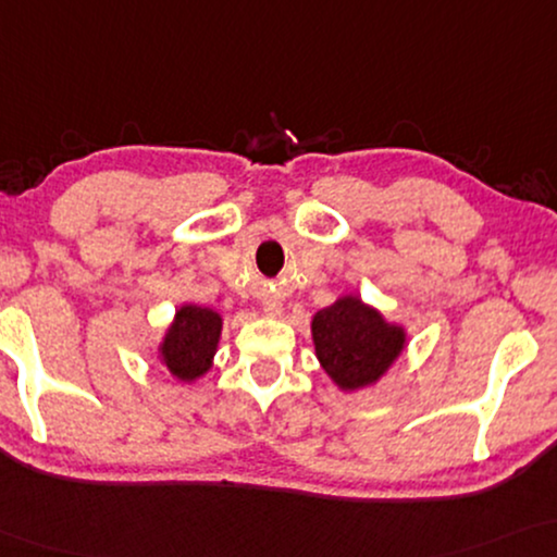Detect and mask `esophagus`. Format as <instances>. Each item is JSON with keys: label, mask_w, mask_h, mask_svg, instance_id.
<instances>
[{"label": "esophagus", "mask_w": 557, "mask_h": 557, "mask_svg": "<svg viewBox=\"0 0 557 557\" xmlns=\"http://www.w3.org/2000/svg\"><path fill=\"white\" fill-rule=\"evenodd\" d=\"M280 310H282L280 302H268V305H264V312H268V315H280Z\"/></svg>", "instance_id": "1"}]
</instances>
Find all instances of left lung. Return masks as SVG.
Masks as SVG:
<instances>
[{
	"mask_svg": "<svg viewBox=\"0 0 557 557\" xmlns=\"http://www.w3.org/2000/svg\"><path fill=\"white\" fill-rule=\"evenodd\" d=\"M312 341L325 373L341 388L373 383L404 348L401 327L386 325L358 297H341L312 318Z\"/></svg>",
	"mask_w": 557,
	"mask_h": 557,
	"instance_id": "1",
	"label": "left lung"
}]
</instances>
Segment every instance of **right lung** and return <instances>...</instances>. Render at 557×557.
I'll return each instance as SVG.
<instances>
[{"label": "right lung", "instance_id": "add662e5", "mask_svg": "<svg viewBox=\"0 0 557 557\" xmlns=\"http://www.w3.org/2000/svg\"><path fill=\"white\" fill-rule=\"evenodd\" d=\"M219 333H222V318L209 308L184 305L176 312L174 325L166 333L161 346L163 363L176 379L191 381L211 366Z\"/></svg>", "mask_w": 557, "mask_h": 557}]
</instances>
